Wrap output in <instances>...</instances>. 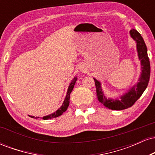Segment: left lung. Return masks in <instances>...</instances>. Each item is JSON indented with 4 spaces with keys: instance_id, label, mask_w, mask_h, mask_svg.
Masks as SVG:
<instances>
[{
    "instance_id": "obj_1",
    "label": "left lung",
    "mask_w": 155,
    "mask_h": 155,
    "mask_svg": "<svg viewBox=\"0 0 155 155\" xmlns=\"http://www.w3.org/2000/svg\"><path fill=\"white\" fill-rule=\"evenodd\" d=\"M130 35L136 43L138 60H140V63L141 73L138 81L134 84L131 87H130L127 92H124V94L120 95V97L107 98L101 87V81L96 79L95 78H93L95 80L97 99L101 104H104V106L112 110H123L132 106L147 89L150 78V63H149L147 48L144 41L140 33L135 29H131L130 31Z\"/></svg>"
}]
</instances>
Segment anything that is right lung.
Instances as JSON below:
<instances>
[{"label":"right lung","mask_w":155,"mask_h":155,"mask_svg":"<svg viewBox=\"0 0 155 155\" xmlns=\"http://www.w3.org/2000/svg\"><path fill=\"white\" fill-rule=\"evenodd\" d=\"M76 80H77V76L74 77L71 81V82L70 84H69L68 88V90H67V94H66V95H65V100H64L63 104H62V106H60V108H58V109L56 111H54V113L41 117L43 120H49V119H52V118H55V117H58L60 116V115L63 114V112H65V111H66L68 107V106H69V103H70V101L69 100H70L71 92H72L73 89H74V85H75ZM29 117H32V118H35V119L39 118V117H35L34 116H31V115H29Z\"/></svg>","instance_id":"1"}]
</instances>
